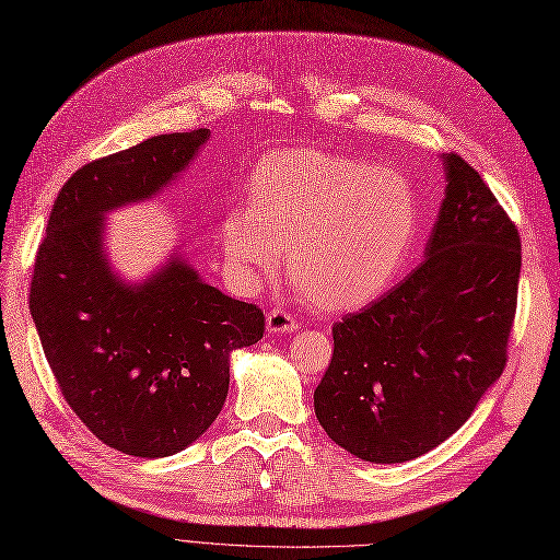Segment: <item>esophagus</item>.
Returning <instances> with one entry per match:
<instances>
[{
  "label": "esophagus",
  "instance_id": "34e87169",
  "mask_svg": "<svg viewBox=\"0 0 560 560\" xmlns=\"http://www.w3.org/2000/svg\"><path fill=\"white\" fill-rule=\"evenodd\" d=\"M266 327L270 334H287V331H296L299 322L290 311L273 308L266 315Z\"/></svg>",
  "mask_w": 560,
  "mask_h": 560
}]
</instances>
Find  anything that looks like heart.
Listing matches in <instances>:
<instances>
[{
    "instance_id": "1",
    "label": "heart",
    "mask_w": 560,
    "mask_h": 560,
    "mask_svg": "<svg viewBox=\"0 0 560 560\" xmlns=\"http://www.w3.org/2000/svg\"><path fill=\"white\" fill-rule=\"evenodd\" d=\"M418 200L401 175L322 151H278L252 177L249 208L229 212L224 252L243 280L280 268L325 311L381 296L409 259Z\"/></svg>"
}]
</instances>
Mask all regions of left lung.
I'll return each instance as SVG.
<instances>
[{"label":"left lung","instance_id":"8db88e82","mask_svg":"<svg viewBox=\"0 0 560 560\" xmlns=\"http://www.w3.org/2000/svg\"><path fill=\"white\" fill-rule=\"evenodd\" d=\"M444 171L425 259L331 327L315 416L331 442L366 463H406L446 442L506 364L518 229L467 161L444 154Z\"/></svg>","mask_w":560,"mask_h":560}]
</instances>
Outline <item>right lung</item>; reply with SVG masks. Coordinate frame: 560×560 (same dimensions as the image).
<instances>
[{
  "mask_svg": "<svg viewBox=\"0 0 560 560\" xmlns=\"http://www.w3.org/2000/svg\"><path fill=\"white\" fill-rule=\"evenodd\" d=\"M208 140V128L156 135L83 165L37 252L30 313L48 366L83 425L128 455L194 444L226 401L231 352L264 336L259 306L202 282L177 254L140 284L105 254V214L156 196Z\"/></svg>",
  "mask_w": 560,
  "mask_h": 560,
  "instance_id": "add662e5",
  "label": "right lung"
}]
</instances>
